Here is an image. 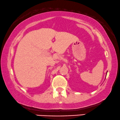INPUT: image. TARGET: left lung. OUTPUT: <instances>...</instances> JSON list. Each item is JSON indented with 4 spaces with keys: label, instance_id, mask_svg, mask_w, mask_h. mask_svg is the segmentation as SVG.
Instances as JSON below:
<instances>
[{
    "label": "left lung",
    "instance_id": "obj_1",
    "mask_svg": "<svg viewBox=\"0 0 120 120\" xmlns=\"http://www.w3.org/2000/svg\"><path fill=\"white\" fill-rule=\"evenodd\" d=\"M106 75H107V74H106Z\"/></svg>",
    "mask_w": 120,
    "mask_h": 120
}]
</instances>
